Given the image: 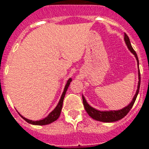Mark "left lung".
Here are the masks:
<instances>
[{
	"instance_id": "left-lung-1",
	"label": "left lung",
	"mask_w": 149,
	"mask_h": 149,
	"mask_svg": "<svg viewBox=\"0 0 149 149\" xmlns=\"http://www.w3.org/2000/svg\"><path fill=\"white\" fill-rule=\"evenodd\" d=\"M124 40H125V43H126V45L127 46L129 50L135 55L137 63H138V66H139V59H138V57H137V54H136L135 51L132 48L131 42H130V39H129L126 33L124 35ZM138 75H139V82H138V87H137V90H136V92H135V95L133 97L131 103L128 104L127 106H126V107H124L123 109H119V110H109V111H100V110H97L96 109L92 107L91 105H89L86 99H85V97L83 96V103H84V105L85 110L87 111L88 115L90 116L92 118H93V119L96 120V121H100V122H103V123H113V122H117L118 120L123 118L124 117L127 115L129 113V111L131 110V109L132 108L133 104L135 103V100H136L137 95L139 93V86H140V73H139V69Z\"/></svg>"
}]
</instances>
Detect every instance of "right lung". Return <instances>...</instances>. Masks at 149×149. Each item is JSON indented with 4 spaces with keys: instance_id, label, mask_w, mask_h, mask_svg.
Wrapping results in <instances>:
<instances>
[{
    "instance_id": "obj_1",
    "label": "right lung",
    "mask_w": 149,
    "mask_h": 149,
    "mask_svg": "<svg viewBox=\"0 0 149 149\" xmlns=\"http://www.w3.org/2000/svg\"><path fill=\"white\" fill-rule=\"evenodd\" d=\"M72 81V79L71 78H70L68 79V81L66 82V84L64 88V91L62 92V95L61 96V99L59 100V102H58V104L56 106V108L53 109V111L51 112L50 113H49V115L47 116L46 118H45L44 119L42 120H38V121H32V120H30L27 119V118H26L24 117H22V116L20 114L22 118H23V119L25 120L26 122H27L28 123L30 124H32V125H39V126H43V125H48V124H50L53 123L54 121H56V120L59 118V116L61 114V109H62V104H63V100H64V97L65 96V92L67 91V89H68L69 86H70V82Z\"/></svg>"
}]
</instances>
